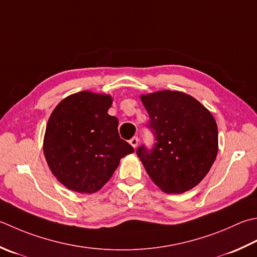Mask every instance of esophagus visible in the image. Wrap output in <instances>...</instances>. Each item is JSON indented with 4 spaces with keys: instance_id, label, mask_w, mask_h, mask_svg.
Here are the masks:
<instances>
[{
    "instance_id": "1",
    "label": "esophagus",
    "mask_w": 257,
    "mask_h": 257,
    "mask_svg": "<svg viewBox=\"0 0 257 257\" xmlns=\"http://www.w3.org/2000/svg\"><path fill=\"white\" fill-rule=\"evenodd\" d=\"M130 145L133 146L134 148H137V146H138V137H134V138H132L130 139Z\"/></svg>"
}]
</instances>
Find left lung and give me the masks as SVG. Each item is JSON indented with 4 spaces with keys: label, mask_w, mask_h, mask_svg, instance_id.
Wrapping results in <instances>:
<instances>
[{
    "label": "left lung",
    "mask_w": 257,
    "mask_h": 257,
    "mask_svg": "<svg viewBox=\"0 0 257 257\" xmlns=\"http://www.w3.org/2000/svg\"><path fill=\"white\" fill-rule=\"evenodd\" d=\"M156 143L137 149L146 172L165 193L182 194L198 185L218 152L216 120L198 100L180 91L142 94Z\"/></svg>",
    "instance_id": "obj_1"
}]
</instances>
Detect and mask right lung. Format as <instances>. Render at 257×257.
<instances>
[{"mask_svg": "<svg viewBox=\"0 0 257 257\" xmlns=\"http://www.w3.org/2000/svg\"><path fill=\"white\" fill-rule=\"evenodd\" d=\"M110 94L80 91L64 98L48 120L43 152L50 170L68 189L92 194L103 187L134 148L108 114Z\"/></svg>", "mask_w": 257, "mask_h": 257, "instance_id": "obj_1", "label": "right lung"}]
</instances>
